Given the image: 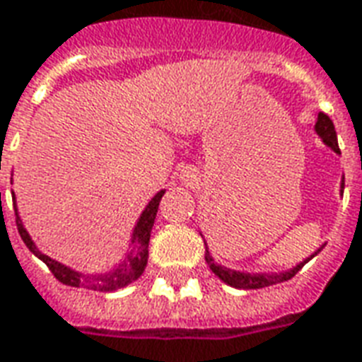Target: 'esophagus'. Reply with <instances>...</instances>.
<instances>
[{"instance_id":"34e87169","label":"esophagus","mask_w":362,"mask_h":362,"mask_svg":"<svg viewBox=\"0 0 362 362\" xmlns=\"http://www.w3.org/2000/svg\"><path fill=\"white\" fill-rule=\"evenodd\" d=\"M192 178H194V174H192V173L184 174V180H186V182H188V180H192Z\"/></svg>"}]
</instances>
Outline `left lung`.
Here are the masks:
<instances>
[{
    "mask_svg": "<svg viewBox=\"0 0 362 362\" xmlns=\"http://www.w3.org/2000/svg\"><path fill=\"white\" fill-rule=\"evenodd\" d=\"M316 132H318V135L324 139V143H326L327 147H332L335 153H339V145H337V135H335L334 122L327 118L324 112H320L318 114ZM341 188H343V184H341ZM308 259H306V262H308ZM205 262L209 264L211 272L215 273L221 281H225L227 285L236 288H264V287H269V285H275V283H283V281L293 279L296 273L303 269L304 264H306V262H303V264H298V266H296L295 269H291V272L275 273V275H266V273L250 275V273H238V272H233V269H227V267L217 266V264L213 262L211 256H209V250H205Z\"/></svg>",
    "mask_w": 362,
    "mask_h": 362,
    "instance_id": "left-lung-1",
    "label": "left lung"
}]
</instances>
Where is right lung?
Returning <instances> with one entry per match:
<instances>
[{"mask_svg":"<svg viewBox=\"0 0 362 362\" xmlns=\"http://www.w3.org/2000/svg\"><path fill=\"white\" fill-rule=\"evenodd\" d=\"M163 194H165V192H158L157 196L151 199L149 205L145 207V211H143L141 217H139V223H137V227H135L134 230V240H132V243H134V254H129L126 262H124L122 266H118V269H114V272L110 273L83 275V273L74 272V269H69V267L62 266L58 262H54L52 258H48V256L38 250L35 246V243L30 240V236H28V233L25 230V227H23V223H21L19 215H17V219H15L17 221V230H19L23 243L27 244L28 250L42 259L59 283L69 285V287H85L93 288V291H100V293H110V291H118V288L127 287L129 283H134V281L141 275L145 266H147V250H149L151 230H153V223H155V217H157V209Z\"/></svg>","mask_w":362,"mask_h":362,"instance_id":"add662e5","label":"right lung"}]
</instances>
